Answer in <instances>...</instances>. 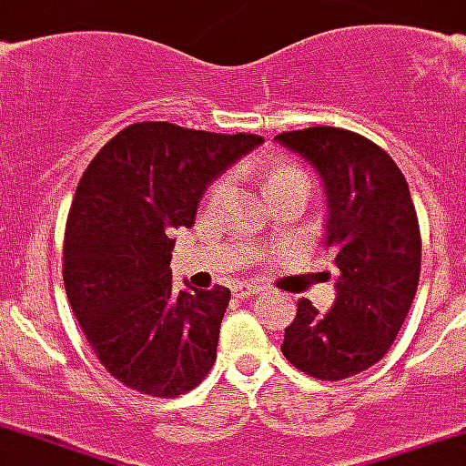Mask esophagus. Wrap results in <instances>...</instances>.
<instances>
[{
  "label": "esophagus",
  "mask_w": 466,
  "mask_h": 466,
  "mask_svg": "<svg viewBox=\"0 0 466 466\" xmlns=\"http://www.w3.org/2000/svg\"><path fill=\"white\" fill-rule=\"evenodd\" d=\"M262 286H242L237 288V299H249V296H258Z\"/></svg>",
  "instance_id": "obj_1"
}]
</instances>
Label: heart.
<instances>
[{
  "label": "heart",
  "instance_id": "heart-1",
  "mask_svg": "<svg viewBox=\"0 0 466 466\" xmlns=\"http://www.w3.org/2000/svg\"><path fill=\"white\" fill-rule=\"evenodd\" d=\"M265 180H268L270 193L280 191L288 183H299V180L311 183V180H309V173L300 166H296V163H278V166H273L268 170V178ZM229 188H232V178H229V176L217 178L211 183V188H208V201H211V204H221V201L229 196Z\"/></svg>",
  "mask_w": 466,
  "mask_h": 466
}]
</instances>
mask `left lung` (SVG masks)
<instances>
[{
    "mask_svg": "<svg viewBox=\"0 0 466 466\" xmlns=\"http://www.w3.org/2000/svg\"><path fill=\"white\" fill-rule=\"evenodd\" d=\"M275 140L321 173L326 249L339 268L337 303L319 313L300 299L280 350L309 378H352L388 354L419 288L420 229L406 176L380 145L341 127Z\"/></svg>",
    "mask_w": 466,
    "mask_h": 466,
    "instance_id": "8db88e82",
    "label": "left lung"
}]
</instances>
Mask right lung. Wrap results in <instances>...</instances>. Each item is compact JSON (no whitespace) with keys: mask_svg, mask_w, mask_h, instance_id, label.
Here are the masks:
<instances>
[{"mask_svg":"<svg viewBox=\"0 0 466 466\" xmlns=\"http://www.w3.org/2000/svg\"><path fill=\"white\" fill-rule=\"evenodd\" d=\"M259 142L135 122L78 180L63 239L66 296L88 347L129 390L176 398L214 365L229 288L176 290L173 232L191 227L208 183Z\"/></svg>","mask_w":466,"mask_h":466,"instance_id":"1","label":"right lung"}]
</instances>
